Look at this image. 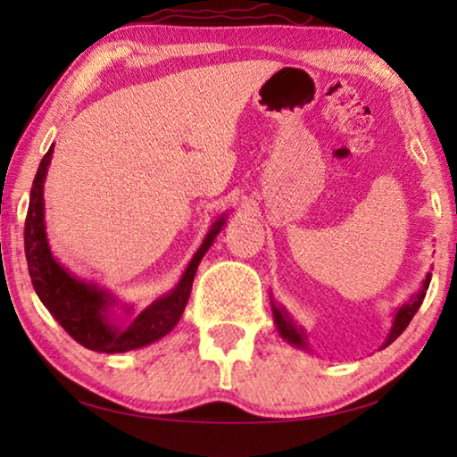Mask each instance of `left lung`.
Instances as JSON below:
<instances>
[{
	"label": "left lung",
	"instance_id": "left-lung-1",
	"mask_svg": "<svg viewBox=\"0 0 457 457\" xmlns=\"http://www.w3.org/2000/svg\"><path fill=\"white\" fill-rule=\"evenodd\" d=\"M429 280H431V272L425 274V280L421 282L420 290H417L415 294H411L407 303L403 306H399L397 311H395V314H393L391 330H389V335H386L381 349H385V346H389L393 340H395L401 335V332H403L409 327V322H411L415 312L420 311V306L423 303L425 292H428V288H429ZM270 303H272L274 324H276L278 332H280V337L286 340V343H290L292 346H296V349L308 351V335H306V330L300 327V324L294 322L290 319V314L286 312V308H282L280 304H276L274 298L270 300Z\"/></svg>",
	"mask_w": 457,
	"mask_h": 457
}]
</instances>
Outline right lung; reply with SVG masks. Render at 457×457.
<instances>
[{
    "instance_id": "right-lung-1",
    "label": "right lung",
    "mask_w": 457,
    "mask_h": 457,
    "mask_svg": "<svg viewBox=\"0 0 457 457\" xmlns=\"http://www.w3.org/2000/svg\"><path fill=\"white\" fill-rule=\"evenodd\" d=\"M52 153L54 145L44 154L40 167H37L32 191H29V207L24 228L28 270L37 298L42 300V304L48 308L54 319L60 322V327L76 343H80L90 351L108 354L127 353L163 338L179 322L185 306H187L191 284L199 262L212 247L213 239L218 237L228 215L221 213L213 221L204 244L193 253L175 288L153 300L141 312H135L133 304H120L103 286L74 276L54 258L44 221V181L46 175H48ZM114 307H120L131 316V320L122 325L114 323L112 319Z\"/></svg>"
}]
</instances>
